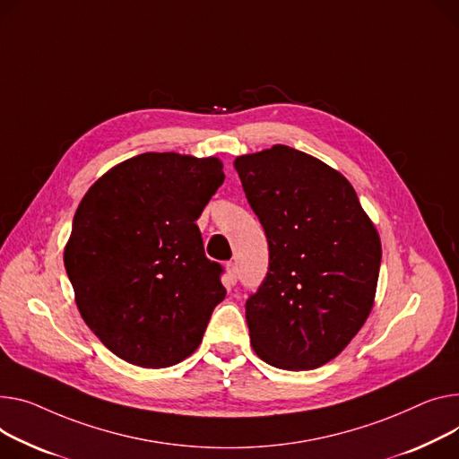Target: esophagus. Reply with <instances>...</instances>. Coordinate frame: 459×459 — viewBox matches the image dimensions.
Wrapping results in <instances>:
<instances>
[{
  "label": "esophagus",
  "instance_id": "esophagus-1",
  "mask_svg": "<svg viewBox=\"0 0 459 459\" xmlns=\"http://www.w3.org/2000/svg\"><path fill=\"white\" fill-rule=\"evenodd\" d=\"M227 282L229 286H234L238 282V265L234 262L227 264Z\"/></svg>",
  "mask_w": 459,
  "mask_h": 459
}]
</instances>
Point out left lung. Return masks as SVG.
Wrapping results in <instances>:
<instances>
[{
    "label": "left lung",
    "mask_w": 459,
    "mask_h": 459,
    "mask_svg": "<svg viewBox=\"0 0 459 459\" xmlns=\"http://www.w3.org/2000/svg\"><path fill=\"white\" fill-rule=\"evenodd\" d=\"M234 166L269 246L265 279L246 302L251 345L273 368H319L373 308L378 232L351 182L307 152L274 145Z\"/></svg>",
    "instance_id": "left-lung-1"
}]
</instances>
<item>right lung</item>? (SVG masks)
Here are the masks:
<instances>
[{
	"label": "right lung",
	"mask_w": 459,
	"mask_h": 459,
	"mask_svg": "<svg viewBox=\"0 0 459 459\" xmlns=\"http://www.w3.org/2000/svg\"><path fill=\"white\" fill-rule=\"evenodd\" d=\"M223 180L213 157L143 152L82 197L65 267L82 319L117 358L160 369L199 347L227 290L195 221Z\"/></svg>",
	"instance_id": "obj_1"
}]
</instances>
